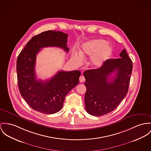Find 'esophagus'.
<instances>
[{
  "instance_id": "obj_1",
  "label": "esophagus",
  "mask_w": 151,
  "mask_h": 151,
  "mask_svg": "<svg viewBox=\"0 0 151 151\" xmlns=\"http://www.w3.org/2000/svg\"><path fill=\"white\" fill-rule=\"evenodd\" d=\"M79 81L81 82H84L85 81V78L84 77L83 75H81L80 77H79Z\"/></svg>"
}]
</instances>
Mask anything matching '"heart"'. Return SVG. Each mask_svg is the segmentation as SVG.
Wrapping results in <instances>:
<instances>
[{"label": "heart", "instance_id": "heart-1", "mask_svg": "<svg viewBox=\"0 0 151 151\" xmlns=\"http://www.w3.org/2000/svg\"><path fill=\"white\" fill-rule=\"evenodd\" d=\"M112 47L104 40H93L84 43L81 47L80 54H75L73 58L81 63L83 58L91 56L90 64L95 68L101 67L110 58Z\"/></svg>", "mask_w": 151, "mask_h": 151}]
</instances>
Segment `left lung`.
Returning a JSON list of instances; mask_svg holds the SVG:
<instances>
[{"label": "left lung", "mask_w": 151, "mask_h": 151, "mask_svg": "<svg viewBox=\"0 0 151 151\" xmlns=\"http://www.w3.org/2000/svg\"><path fill=\"white\" fill-rule=\"evenodd\" d=\"M119 58L108 59L98 69L86 70V110L92 116H101L114 110L128 91L133 70L132 60L124 49ZM112 73L114 77L109 80Z\"/></svg>", "instance_id": "left-lung-1"}]
</instances>
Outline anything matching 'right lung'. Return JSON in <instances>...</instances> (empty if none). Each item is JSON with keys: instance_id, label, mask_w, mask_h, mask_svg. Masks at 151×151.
I'll return each mask as SVG.
<instances>
[{"instance_id": "add662e5", "label": "right lung", "mask_w": 151, "mask_h": 151, "mask_svg": "<svg viewBox=\"0 0 151 151\" xmlns=\"http://www.w3.org/2000/svg\"><path fill=\"white\" fill-rule=\"evenodd\" d=\"M68 35L48 30L34 36L18 56L17 73L18 88L24 101L33 109L52 114L61 110L65 97L79 82L81 72L60 70L46 81L37 80L35 72L36 56L42 48L55 47L68 52Z\"/></svg>"}]
</instances>
